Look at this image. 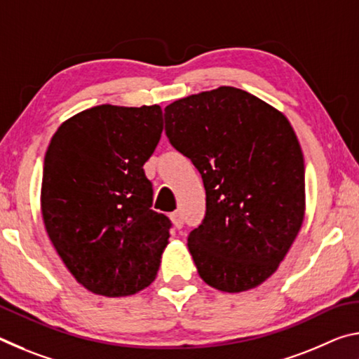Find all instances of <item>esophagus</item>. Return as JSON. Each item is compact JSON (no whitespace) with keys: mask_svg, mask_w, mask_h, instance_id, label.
<instances>
[{"mask_svg":"<svg viewBox=\"0 0 359 359\" xmlns=\"http://www.w3.org/2000/svg\"><path fill=\"white\" fill-rule=\"evenodd\" d=\"M171 220H172L175 228H182V226H184V217H182V214H180L179 210L172 212V214H171Z\"/></svg>","mask_w":359,"mask_h":359,"instance_id":"34e87169","label":"esophagus"}]
</instances>
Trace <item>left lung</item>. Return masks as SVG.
Listing matches in <instances>:
<instances>
[{
  "label": "left lung",
  "instance_id": "8db88e82",
  "mask_svg": "<svg viewBox=\"0 0 359 359\" xmlns=\"http://www.w3.org/2000/svg\"><path fill=\"white\" fill-rule=\"evenodd\" d=\"M165 131L204 182V220L188 234L198 274L226 293L258 287L304 220V156L290 121L244 90L220 87L166 106Z\"/></svg>",
  "mask_w": 359,
  "mask_h": 359
}]
</instances>
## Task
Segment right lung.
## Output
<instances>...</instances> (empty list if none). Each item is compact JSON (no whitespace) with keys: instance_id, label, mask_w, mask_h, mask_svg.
I'll return each mask as SVG.
<instances>
[{"instance_id":"add662e5","label":"right lung","mask_w":359,"mask_h":359,"mask_svg":"<svg viewBox=\"0 0 359 359\" xmlns=\"http://www.w3.org/2000/svg\"><path fill=\"white\" fill-rule=\"evenodd\" d=\"M163 131L160 106H96L53 135L42 218L60 258L95 294L130 296L155 280L172 223L151 210L144 165Z\"/></svg>"}]
</instances>
